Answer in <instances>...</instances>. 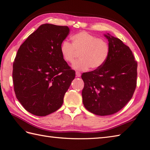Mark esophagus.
<instances>
[{"mask_svg":"<svg viewBox=\"0 0 150 150\" xmlns=\"http://www.w3.org/2000/svg\"><path fill=\"white\" fill-rule=\"evenodd\" d=\"M76 76H77V77H80V76H81V72H79V71H76Z\"/></svg>","mask_w":150,"mask_h":150,"instance_id":"1","label":"esophagus"}]
</instances>
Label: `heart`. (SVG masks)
Segmentation results:
<instances>
[{"label":"heart","mask_w":150,"mask_h":150,"mask_svg":"<svg viewBox=\"0 0 150 150\" xmlns=\"http://www.w3.org/2000/svg\"><path fill=\"white\" fill-rule=\"evenodd\" d=\"M72 43L63 40L60 46L62 59L66 62L73 63L79 53L80 59L73 65L76 69L88 70L99 69L107 61L110 47L105 39L98 38L86 31H81L72 35Z\"/></svg>","instance_id":"obj_1"}]
</instances>
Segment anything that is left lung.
<instances>
[{
  "label": "left lung",
  "instance_id": "8db88e82",
  "mask_svg": "<svg viewBox=\"0 0 150 150\" xmlns=\"http://www.w3.org/2000/svg\"><path fill=\"white\" fill-rule=\"evenodd\" d=\"M110 55L99 69L84 72L83 102L89 112L99 116L115 114L133 97L137 87V61L132 51L120 39L105 35Z\"/></svg>",
  "mask_w": 150,
  "mask_h": 150
}]
</instances>
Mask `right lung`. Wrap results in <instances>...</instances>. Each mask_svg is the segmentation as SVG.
Here are the masks:
<instances>
[{
  "instance_id": "obj_1",
  "label": "right lung",
  "mask_w": 150,
  "mask_h": 150,
  "mask_svg": "<svg viewBox=\"0 0 150 150\" xmlns=\"http://www.w3.org/2000/svg\"><path fill=\"white\" fill-rule=\"evenodd\" d=\"M67 26L42 24L21 44L13 63L17 99L25 110L45 116L59 109L76 72L63 59L60 46Z\"/></svg>"
}]
</instances>
